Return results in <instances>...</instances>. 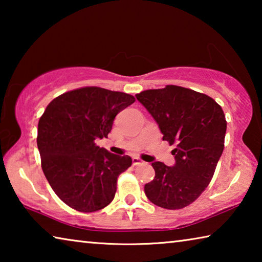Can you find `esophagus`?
Wrapping results in <instances>:
<instances>
[{
	"mask_svg": "<svg viewBox=\"0 0 262 262\" xmlns=\"http://www.w3.org/2000/svg\"><path fill=\"white\" fill-rule=\"evenodd\" d=\"M142 163H143V161L139 157H133V165H140Z\"/></svg>",
	"mask_w": 262,
	"mask_h": 262,
	"instance_id": "esophagus-1",
	"label": "esophagus"
}]
</instances>
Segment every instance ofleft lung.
Instances as JSON below:
<instances>
[{"label": "left lung", "instance_id": "obj_1", "mask_svg": "<svg viewBox=\"0 0 262 262\" xmlns=\"http://www.w3.org/2000/svg\"><path fill=\"white\" fill-rule=\"evenodd\" d=\"M136 98L158 123L163 141L176 144L173 166L151 164L155 178L145 184V195L165 209L187 207L209 185L223 152V110L211 97L178 85L142 91Z\"/></svg>", "mask_w": 262, "mask_h": 262}]
</instances>
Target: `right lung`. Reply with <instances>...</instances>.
<instances>
[{
    "instance_id": "add662e5",
    "label": "right lung",
    "mask_w": 262,
    "mask_h": 262,
    "mask_svg": "<svg viewBox=\"0 0 262 262\" xmlns=\"http://www.w3.org/2000/svg\"><path fill=\"white\" fill-rule=\"evenodd\" d=\"M134 101L125 92L79 88L53 99L39 119L43 174L73 209L92 212L113 201L118 177L132 165V158L111 154L96 141L107 137L117 114Z\"/></svg>"
}]
</instances>
